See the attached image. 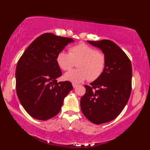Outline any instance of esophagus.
I'll list each match as a JSON object with an SVG mask.
<instances>
[{"label": "esophagus", "mask_w": 150, "mask_h": 150, "mask_svg": "<svg viewBox=\"0 0 150 150\" xmlns=\"http://www.w3.org/2000/svg\"><path fill=\"white\" fill-rule=\"evenodd\" d=\"M72 86L74 88H76V87H78V85L76 84V83H72Z\"/></svg>", "instance_id": "1"}]
</instances>
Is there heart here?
Masks as SVG:
<instances>
[{"label": "heart", "instance_id": "b5f03b06", "mask_svg": "<svg viewBox=\"0 0 150 150\" xmlns=\"http://www.w3.org/2000/svg\"><path fill=\"white\" fill-rule=\"evenodd\" d=\"M56 62L65 71L71 69L76 63L77 69L67 72L64 78L74 83H79L88 79L96 80L103 74L105 67V57L91 46L80 43L69 49V53L61 51L56 56Z\"/></svg>", "mask_w": 150, "mask_h": 150}]
</instances>
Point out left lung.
<instances>
[{"mask_svg":"<svg viewBox=\"0 0 150 150\" xmlns=\"http://www.w3.org/2000/svg\"><path fill=\"white\" fill-rule=\"evenodd\" d=\"M88 43L100 48L105 57L103 74L85 85L80 107L83 115L95 124L111 122L120 114L131 92L132 67L124 52L114 42L107 39Z\"/></svg>","mask_w":150,"mask_h":150,"instance_id":"8db88e82","label":"left lung"}]
</instances>
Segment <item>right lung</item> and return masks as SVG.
<instances>
[{
	"label": "right lung",
	"mask_w": 150,
	"mask_h": 150,
	"mask_svg": "<svg viewBox=\"0 0 150 150\" xmlns=\"http://www.w3.org/2000/svg\"><path fill=\"white\" fill-rule=\"evenodd\" d=\"M74 41L46 33L30 44L17 63V94L21 105L35 119L47 120L58 114L64 98L72 90L68 81L57 82L62 73L56 56Z\"/></svg>",
	"instance_id": "obj_1"
}]
</instances>
